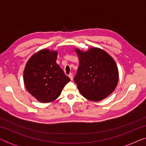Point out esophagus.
I'll return each mask as SVG.
<instances>
[{"label":"esophagus","mask_w":146,"mask_h":146,"mask_svg":"<svg viewBox=\"0 0 146 146\" xmlns=\"http://www.w3.org/2000/svg\"><path fill=\"white\" fill-rule=\"evenodd\" d=\"M69 77L70 78V79H71V80H73V73H70V75H69Z\"/></svg>","instance_id":"34e87169"}]
</instances>
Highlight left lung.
I'll return each mask as SVG.
<instances>
[{
  "label": "left lung",
  "instance_id": "left-lung-1",
  "mask_svg": "<svg viewBox=\"0 0 146 146\" xmlns=\"http://www.w3.org/2000/svg\"><path fill=\"white\" fill-rule=\"evenodd\" d=\"M79 66L74 81L84 97L97 102L115 90L118 81V70L115 60L100 48H91L83 52L75 49Z\"/></svg>",
  "mask_w": 146,
  "mask_h": 146
}]
</instances>
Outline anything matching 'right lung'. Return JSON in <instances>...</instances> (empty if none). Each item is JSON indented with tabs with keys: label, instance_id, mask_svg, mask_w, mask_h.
Here are the masks:
<instances>
[{
	"label": "right lung",
	"instance_id": "1",
	"mask_svg": "<svg viewBox=\"0 0 146 146\" xmlns=\"http://www.w3.org/2000/svg\"><path fill=\"white\" fill-rule=\"evenodd\" d=\"M57 51L42 49L27 62L24 71V82L32 96L43 103L56 99L70 78L56 63Z\"/></svg>",
	"mask_w": 146,
	"mask_h": 146
}]
</instances>
